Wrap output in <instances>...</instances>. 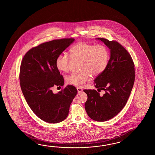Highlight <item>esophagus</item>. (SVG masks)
I'll return each instance as SVG.
<instances>
[{
    "label": "esophagus",
    "mask_w": 155,
    "mask_h": 155,
    "mask_svg": "<svg viewBox=\"0 0 155 155\" xmlns=\"http://www.w3.org/2000/svg\"><path fill=\"white\" fill-rule=\"evenodd\" d=\"M76 89H77V90H78V92H79V93L82 92V89H81V88H80V87H77Z\"/></svg>",
    "instance_id": "obj_1"
}]
</instances>
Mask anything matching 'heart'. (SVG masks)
<instances>
[{"instance_id": "heart-1", "label": "heart", "mask_w": 155, "mask_h": 155, "mask_svg": "<svg viewBox=\"0 0 155 155\" xmlns=\"http://www.w3.org/2000/svg\"><path fill=\"white\" fill-rule=\"evenodd\" d=\"M109 50L104 45H94L85 42L76 43L70 50V56L74 59L82 60L80 73H73L66 77L67 84L78 87H82L93 76L101 74L107 66ZM69 55L60 54L55 61L57 69L61 72L69 70Z\"/></svg>"}]
</instances>
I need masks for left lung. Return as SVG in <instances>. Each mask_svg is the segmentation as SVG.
Wrapping results in <instances>:
<instances>
[{"mask_svg":"<svg viewBox=\"0 0 155 155\" xmlns=\"http://www.w3.org/2000/svg\"><path fill=\"white\" fill-rule=\"evenodd\" d=\"M110 49L111 56L103 73L97 76L94 85L96 90H84L87 99L86 111L91 119L106 121L117 115L125 106L131 92L135 79V65L129 52L115 40L98 38Z\"/></svg>","mask_w":155,"mask_h":155,"instance_id":"1","label":"left lung"}]
</instances>
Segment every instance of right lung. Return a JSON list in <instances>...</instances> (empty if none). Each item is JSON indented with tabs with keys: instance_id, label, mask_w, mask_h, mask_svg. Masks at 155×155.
I'll use <instances>...</instances> for the list:
<instances>
[{
	"instance_id": "obj_1",
	"label": "right lung",
	"mask_w": 155,
	"mask_h": 155,
	"mask_svg": "<svg viewBox=\"0 0 155 155\" xmlns=\"http://www.w3.org/2000/svg\"><path fill=\"white\" fill-rule=\"evenodd\" d=\"M74 38L53 40L30 49L20 65V87L30 108L39 119L56 124L66 119L70 106L77 94L73 85L58 94L54 86L64 85V80L55 65L57 57L74 41Z\"/></svg>"
}]
</instances>
